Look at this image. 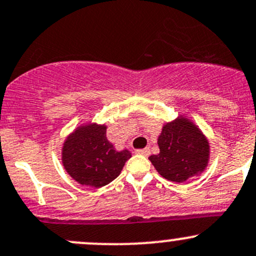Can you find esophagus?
Returning a JSON list of instances; mask_svg holds the SVG:
<instances>
[{
    "mask_svg": "<svg viewBox=\"0 0 256 256\" xmlns=\"http://www.w3.org/2000/svg\"><path fill=\"white\" fill-rule=\"evenodd\" d=\"M135 152L137 153V154L144 156V157H148V156H150V148H148V147H146V148H144V150H136Z\"/></svg>",
    "mask_w": 256,
    "mask_h": 256,
    "instance_id": "obj_1",
    "label": "esophagus"
}]
</instances>
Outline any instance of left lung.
<instances>
[{
	"label": "left lung",
	"instance_id": "obj_1",
	"mask_svg": "<svg viewBox=\"0 0 256 256\" xmlns=\"http://www.w3.org/2000/svg\"><path fill=\"white\" fill-rule=\"evenodd\" d=\"M160 153L148 160L164 179L184 182L198 176L210 160V144L198 125L184 116L163 125L158 136Z\"/></svg>",
	"mask_w": 256,
	"mask_h": 256
}]
</instances>
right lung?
<instances>
[{"mask_svg": "<svg viewBox=\"0 0 256 256\" xmlns=\"http://www.w3.org/2000/svg\"><path fill=\"white\" fill-rule=\"evenodd\" d=\"M61 156L64 168L77 182L102 188L119 176L131 152L115 150L106 138V125L90 122L66 137Z\"/></svg>", "mask_w": 256, "mask_h": 256, "instance_id": "add662e5", "label": "right lung"}]
</instances>
